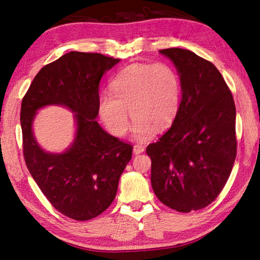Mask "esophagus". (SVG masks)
Wrapping results in <instances>:
<instances>
[{
  "label": "esophagus",
  "instance_id": "esophagus-1",
  "mask_svg": "<svg viewBox=\"0 0 260 260\" xmlns=\"http://www.w3.org/2000/svg\"><path fill=\"white\" fill-rule=\"evenodd\" d=\"M143 151H144V147L141 146V144H135L133 147L134 155H140V153H142Z\"/></svg>",
  "mask_w": 260,
  "mask_h": 260
}]
</instances>
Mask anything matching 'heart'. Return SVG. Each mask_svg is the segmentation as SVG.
Returning <instances> with one entry per match:
<instances>
[{
	"label": "heart",
	"instance_id": "1",
	"mask_svg": "<svg viewBox=\"0 0 260 260\" xmlns=\"http://www.w3.org/2000/svg\"><path fill=\"white\" fill-rule=\"evenodd\" d=\"M111 91L100 95V119L110 133L122 136L129 127V109L138 141L150 139L155 127L161 131L172 124L181 99L178 73L166 63L128 65L114 77Z\"/></svg>",
	"mask_w": 260,
	"mask_h": 260
}]
</instances>
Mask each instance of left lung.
Segmentation results:
<instances>
[{"instance_id":"8db88e82","label":"left lung","mask_w":260,"mask_h":260,"mask_svg":"<svg viewBox=\"0 0 260 260\" xmlns=\"http://www.w3.org/2000/svg\"><path fill=\"white\" fill-rule=\"evenodd\" d=\"M159 52L177 69L182 99L170 129L147 148L151 186L162 204L188 213L212 203L230 178L236 157V109L211 61L180 48Z\"/></svg>"}]
</instances>
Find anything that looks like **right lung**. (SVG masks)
<instances>
[{
	"label": "right lung",
	"mask_w": 260,
	"mask_h": 260,
	"mask_svg": "<svg viewBox=\"0 0 260 260\" xmlns=\"http://www.w3.org/2000/svg\"><path fill=\"white\" fill-rule=\"evenodd\" d=\"M119 61L95 52H68L39 71L21 102L26 166L51 205L78 221L98 217L111 205L132 159L133 147L96 121L100 81ZM48 105L75 113L74 142L63 153L43 151L32 133L35 114Z\"/></svg>",
	"instance_id": "obj_1"
}]
</instances>
